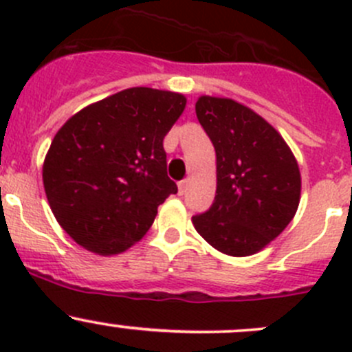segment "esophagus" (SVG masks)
Instances as JSON below:
<instances>
[{
    "label": "esophagus",
    "mask_w": 352,
    "mask_h": 352,
    "mask_svg": "<svg viewBox=\"0 0 352 352\" xmlns=\"http://www.w3.org/2000/svg\"><path fill=\"white\" fill-rule=\"evenodd\" d=\"M187 189H189V179H184L179 182V194L180 196H184V194L187 192Z\"/></svg>",
    "instance_id": "esophagus-1"
}]
</instances>
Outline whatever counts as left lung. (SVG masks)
Wrapping results in <instances>:
<instances>
[{"label":"left lung","instance_id":"8db88e82","mask_svg":"<svg viewBox=\"0 0 352 352\" xmlns=\"http://www.w3.org/2000/svg\"><path fill=\"white\" fill-rule=\"evenodd\" d=\"M196 113L216 150V196L192 216L197 233L232 257L257 254L300 204V168L281 134L232 98L199 97Z\"/></svg>","mask_w":352,"mask_h":352}]
</instances>
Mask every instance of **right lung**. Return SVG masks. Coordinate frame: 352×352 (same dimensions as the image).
<instances>
[{"instance_id":"right-lung-1","label":"right lung","mask_w":352,"mask_h":352,"mask_svg":"<svg viewBox=\"0 0 352 352\" xmlns=\"http://www.w3.org/2000/svg\"><path fill=\"white\" fill-rule=\"evenodd\" d=\"M186 97L127 88L74 113L58 131L42 180L56 219L98 255L127 250L153 225L177 184L166 175V136Z\"/></svg>"}]
</instances>
